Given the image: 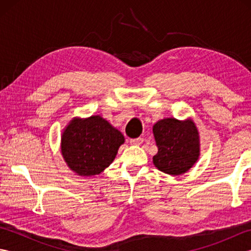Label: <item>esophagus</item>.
<instances>
[{"mask_svg": "<svg viewBox=\"0 0 251 251\" xmlns=\"http://www.w3.org/2000/svg\"><path fill=\"white\" fill-rule=\"evenodd\" d=\"M129 142H130V145H134V146H140L141 143L143 142V139L142 138H135V139H130L129 140Z\"/></svg>", "mask_w": 251, "mask_h": 251, "instance_id": "esophagus-1", "label": "esophagus"}]
</instances>
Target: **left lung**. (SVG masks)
Masks as SVG:
<instances>
[{"mask_svg": "<svg viewBox=\"0 0 251 251\" xmlns=\"http://www.w3.org/2000/svg\"><path fill=\"white\" fill-rule=\"evenodd\" d=\"M158 151L153 163L161 172L181 175L193 166L200 155L199 132L192 121H158L153 126Z\"/></svg>", "mask_w": 251, "mask_h": 251, "instance_id": "left-lung-1", "label": "left lung"}]
</instances>
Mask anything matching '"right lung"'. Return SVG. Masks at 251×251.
Wrapping results in <instances>:
<instances>
[{
    "label": "right lung",
    "mask_w": 251,
    "mask_h": 251,
    "mask_svg": "<svg viewBox=\"0 0 251 251\" xmlns=\"http://www.w3.org/2000/svg\"><path fill=\"white\" fill-rule=\"evenodd\" d=\"M124 137L100 116L73 120L61 138V152L68 166L79 176L103 172L113 162Z\"/></svg>",
    "instance_id": "1"
}]
</instances>
